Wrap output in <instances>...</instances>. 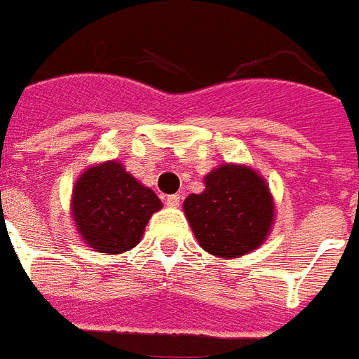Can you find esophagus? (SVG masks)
Masks as SVG:
<instances>
[{"label":"esophagus","mask_w":359,"mask_h":359,"mask_svg":"<svg viewBox=\"0 0 359 359\" xmlns=\"http://www.w3.org/2000/svg\"><path fill=\"white\" fill-rule=\"evenodd\" d=\"M164 203H166V206H170V208H177L180 203H182V197H180V195H168V197L164 198Z\"/></svg>","instance_id":"esophagus-1"}]
</instances>
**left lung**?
<instances>
[{"instance_id":"obj_1","label":"left lung","mask_w":359,"mask_h":359,"mask_svg":"<svg viewBox=\"0 0 359 359\" xmlns=\"http://www.w3.org/2000/svg\"><path fill=\"white\" fill-rule=\"evenodd\" d=\"M198 245L222 260H237L264 245L276 203L264 176L247 164H222L205 176V191L183 203Z\"/></svg>"}]
</instances>
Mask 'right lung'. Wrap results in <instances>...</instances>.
<instances>
[{"label": "right lung", "instance_id": "right-lung-1", "mask_svg": "<svg viewBox=\"0 0 359 359\" xmlns=\"http://www.w3.org/2000/svg\"><path fill=\"white\" fill-rule=\"evenodd\" d=\"M161 208L154 191L126 172L118 161L99 162L83 170L70 201L78 235L103 255H122L135 247L151 216Z\"/></svg>", "mask_w": 359, "mask_h": 359}]
</instances>
